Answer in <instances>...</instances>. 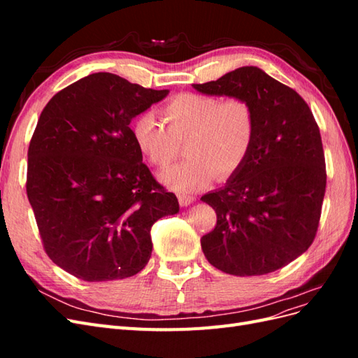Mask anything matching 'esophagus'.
Wrapping results in <instances>:
<instances>
[{
    "instance_id": "1",
    "label": "esophagus",
    "mask_w": 358,
    "mask_h": 358,
    "mask_svg": "<svg viewBox=\"0 0 358 358\" xmlns=\"http://www.w3.org/2000/svg\"><path fill=\"white\" fill-rule=\"evenodd\" d=\"M178 200H179L180 206H183V208H187V206H189L196 199H194L192 196H189V194H179Z\"/></svg>"
}]
</instances>
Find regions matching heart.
Returning a JSON list of instances; mask_svg holds the SVG:
<instances>
[{
	"label": "heart",
	"mask_w": 358,
	"mask_h": 358,
	"mask_svg": "<svg viewBox=\"0 0 358 358\" xmlns=\"http://www.w3.org/2000/svg\"><path fill=\"white\" fill-rule=\"evenodd\" d=\"M168 127L152 113L137 116L131 136L142 155L164 167L185 145V159L159 173V179L176 191H196L218 176H234L251 154L255 140V112L242 96L218 99L194 92L179 94L161 109Z\"/></svg>",
	"instance_id": "1"
}]
</instances>
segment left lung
I'll use <instances>...</instances> for the list:
<instances>
[{
	"mask_svg": "<svg viewBox=\"0 0 358 358\" xmlns=\"http://www.w3.org/2000/svg\"><path fill=\"white\" fill-rule=\"evenodd\" d=\"M204 95L242 96L255 112V140L242 169L201 201L216 212L201 237L208 262L224 273L258 276L294 262L318 230L326 192L320 128L305 100L258 67L192 85Z\"/></svg>",
	"mask_w": 358,
	"mask_h": 358,
	"instance_id": "1",
	"label": "left lung"
}]
</instances>
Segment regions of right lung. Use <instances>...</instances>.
I'll use <instances>...</instances> for the list:
<instances>
[{
    "label": "right lung",
    "mask_w": 358,
    "mask_h": 358,
    "mask_svg": "<svg viewBox=\"0 0 358 358\" xmlns=\"http://www.w3.org/2000/svg\"><path fill=\"white\" fill-rule=\"evenodd\" d=\"M169 92L94 73L43 109L28 149L27 194L46 254L70 275L101 282L138 273L152 254L150 227L179 212L129 128Z\"/></svg>",
    "instance_id": "add662e5"
}]
</instances>
